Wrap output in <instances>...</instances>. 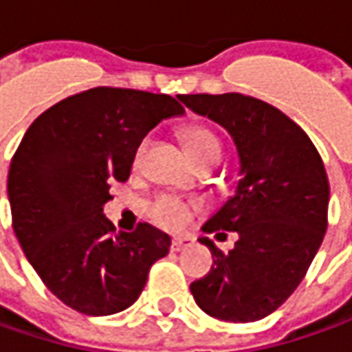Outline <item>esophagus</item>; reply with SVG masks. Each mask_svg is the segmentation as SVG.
Here are the masks:
<instances>
[{
  "instance_id": "1",
  "label": "esophagus",
  "mask_w": 352,
  "mask_h": 352,
  "mask_svg": "<svg viewBox=\"0 0 352 352\" xmlns=\"http://www.w3.org/2000/svg\"><path fill=\"white\" fill-rule=\"evenodd\" d=\"M192 241H195L192 237H173V239H171V249H173V251H181V249L188 248Z\"/></svg>"
}]
</instances>
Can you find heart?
Returning a JSON list of instances; mask_svg holds the SVG:
<instances>
[{
  "label": "heart",
  "mask_w": 352,
  "mask_h": 352,
  "mask_svg": "<svg viewBox=\"0 0 352 352\" xmlns=\"http://www.w3.org/2000/svg\"><path fill=\"white\" fill-rule=\"evenodd\" d=\"M183 140L187 146V152L195 160V164L200 165L204 162H220L222 157V144L216 138L212 130L204 126H190L183 132ZM146 148V142H142L138 148V160L142 152ZM200 210L199 202L192 200H183L171 197V195H162L157 199H153L148 204V216L152 218L157 226H162L165 230H181L188 224V220L192 218V214Z\"/></svg>",
  "instance_id": "1"
}]
</instances>
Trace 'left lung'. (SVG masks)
Masks as SVG:
<instances>
[{
  "label": "left lung",
  "instance_id": "left-lung-1",
  "mask_svg": "<svg viewBox=\"0 0 352 352\" xmlns=\"http://www.w3.org/2000/svg\"><path fill=\"white\" fill-rule=\"evenodd\" d=\"M200 116L224 126L239 155L236 195L202 226L236 248L212 253V269L190 285L202 311L248 323L283 306L308 273L327 230L329 181L308 134L273 104L241 93L177 95Z\"/></svg>",
  "mask_w": 352,
  "mask_h": 352
}]
</instances>
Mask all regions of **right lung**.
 Instances as JSON below:
<instances>
[{"instance_id": "1", "label": "right lung", "mask_w": 352, "mask_h": 352, "mask_svg": "<svg viewBox=\"0 0 352 352\" xmlns=\"http://www.w3.org/2000/svg\"><path fill=\"white\" fill-rule=\"evenodd\" d=\"M183 113L169 95L93 87L52 104L21 140L7 175L15 236L46 288L79 314L132 306L169 253L171 237L146 222L116 234L103 206L144 136Z\"/></svg>"}]
</instances>
